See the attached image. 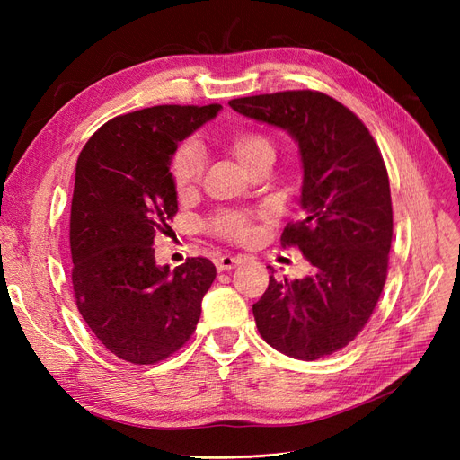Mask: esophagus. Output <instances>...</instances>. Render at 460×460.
I'll return each instance as SVG.
<instances>
[{
    "label": "esophagus",
    "instance_id": "obj_1",
    "mask_svg": "<svg viewBox=\"0 0 460 460\" xmlns=\"http://www.w3.org/2000/svg\"><path fill=\"white\" fill-rule=\"evenodd\" d=\"M242 262V257H232V255H220L217 259V269L222 272V270H230L234 267H238V264Z\"/></svg>",
    "mask_w": 460,
    "mask_h": 460
}]
</instances>
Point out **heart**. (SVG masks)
Here are the masks:
<instances>
[{
  "label": "heart",
  "mask_w": 460,
  "mask_h": 460,
  "mask_svg": "<svg viewBox=\"0 0 460 460\" xmlns=\"http://www.w3.org/2000/svg\"><path fill=\"white\" fill-rule=\"evenodd\" d=\"M225 146L232 155L238 159L247 171H252L253 166L267 159L274 157V146L272 140L259 130H249V128H238L226 134L225 137ZM203 176V157L201 151L198 149L196 144L186 142L180 146L171 161V178L176 193L180 196H188L193 190L198 188ZM211 228L222 235V238L238 242V243H247L253 240L255 230L252 225V218H249L245 213H218L211 220Z\"/></svg>",
  "instance_id": "b5f03b06"
}]
</instances>
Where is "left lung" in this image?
I'll return each instance as SVG.
<instances>
[{
	"instance_id": "1",
	"label": "left lung",
	"mask_w": 460,
	"mask_h": 460,
	"mask_svg": "<svg viewBox=\"0 0 460 460\" xmlns=\"http://www.w3.org/2000/svg\"><path fill=\"white\" fill-rule=\"evenodd\" d=\"M228 103L286 130L303 163V215L284 228L282 245L299 247L314 272L291 282L270 276L253 305L259 333L288 357H328L365 328L387 278L394 211L382 153L363 120L323 92L289 90Z\"/></svg>"
}]
</instances>
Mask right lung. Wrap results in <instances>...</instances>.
<instances>
[{"instance_id":"obj_1","label":"right lung","mask_w":460,"mask_h":460,"mask_svg":"<svg viewBox=\"0 0 460 460\" xmlns=\"http://www.w3.org/2000/svg\"><path fill=\"white\" fill-rule=\"evenodd\" d=\"M222 107L155 105L115 117L76 161L71 205L73 289L84 323L132 365H155L196 330L217 269L191 257L155 262L153 238L178 211L171 161L178 144Z\"/></svg>"}]
</instances>
